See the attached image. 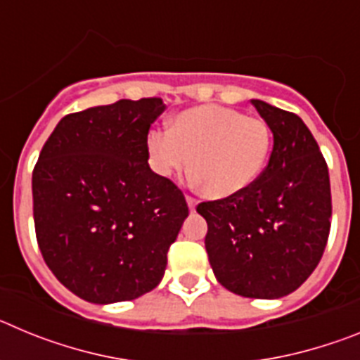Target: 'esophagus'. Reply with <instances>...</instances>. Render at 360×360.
Here are the masks:
<instances>
[{"label": "esophagus", "mask_w": 360, "mask_h": 360, "mask_svg": "<svg viewBox=\"0 0 360 360\" xmlns=\"http://www.w3.org/2000/svg\"><path fill=\"white\" fill-rule=\"evenodd\" d=\"M186 200H187V205H189L191 211H195V207H196V203H198V200L193 198V196H191V195H187Z\"/></svg>", "instance_id": "34e87169"}]
</instances>
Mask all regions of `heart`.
Returning a JSON list of instances; mask_svg holds the SVG:
<instances>
[{"instance_id":"obj_1","label":"heart","mask_w":360,"mask_h":360,"mask_svg":"<svg viewBox=\"0 0 360 360\" xmlns=\"http://www.w3.org/2000/svg\"><path fill=\"white\" fill-rule=\"evenodd\" d=\"M149 155L164 176L189 167L209 198L234 196L259 176L272 148L269 124L232 108L196 106L182 111L171 131L149 133Z\"/></svg>"}]
</instances>
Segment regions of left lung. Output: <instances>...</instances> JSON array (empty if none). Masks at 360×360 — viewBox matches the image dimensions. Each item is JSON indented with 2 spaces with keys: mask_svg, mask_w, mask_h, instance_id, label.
<instances>
[{
  "mask_svg": "<svg viewBox=\"0 0 360 360\" xmlns=\"http://www.w3.org/2000/svg\"><path fill=\"white\" fill-rule=\"evenodd\" d=\"M274 135L263 173L229 198L198 203L205 250L221 287L243 297L276 299L316 270L330 234L328 165L307 124L254 98Z\"/></svg>",
  "mask_w": 360,
  "mask_h": 360,
  "instance_id": "1",
  "label": "left lung"
}]
</instances>
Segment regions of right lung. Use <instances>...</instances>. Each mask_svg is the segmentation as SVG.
Returning a JSON list of instances; mask_svg holds the SVG:
<instances>
[{"label": "right lung", "mask_w": 360, "mask_h": 360, "mask_svg": "<svg viewBox=\"0 0 360 360\" xmlns=\"http://www.w3.org/2000/svg\"><path fill=\"white\" fill-rule=\"evenodd\" d=\"M162 98H120L63 117L32 173L39 250L59 281L97 304L157 287L189 214L186 196L148 164Z\"/></svg>", "instance_id": "add662e5"}]
</instances>
